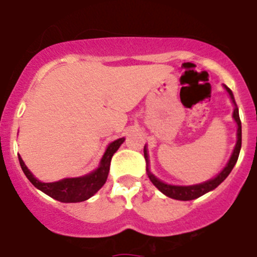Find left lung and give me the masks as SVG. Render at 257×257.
<instances>
[{
	"instance_id": "obj_1",
	"label": "left lung",
	"mask_w": 257,
	"mask_h": 257,
	"mask_svg": "<svg viewBox=\"0 0 257 257\" xmlns=\"http://www.w3.org/2000/svg\"><path fill=\"white\" fill-rule=\"evenodd\" d=\"M225 88H226V91L229 92V95H230L233 103L235 104L234 97H233V94H231L230 88H228L226 86H225ZM233 117H234L235 122H237V124H238L237 144H235L234 152H233V154H231L228 165L225 166V169L222 170V171L217 175L216 178L212 179V180L206 181V183H203V184L192 185V187H175V185H169V184L162 183V181H160L157 178H154L153 175L148 171V176H149V179H151L152 183H153L154 185H156V187L163 193V194H166V196L170 197V198L179 199V201H190V199H196V198H198V197L206 194L207 192H210V190L215 189L217 185H220L222 181L228 178V175L230 174V171L233 170L234 165L237 163L238 156H239V151H240V145H242V126H240L239 113H238L237 106H235L234 112H233ZM144 157H145V161H147V163H148V153H147V149L145 148H144Z\"/></svg>"
}]
</instances>
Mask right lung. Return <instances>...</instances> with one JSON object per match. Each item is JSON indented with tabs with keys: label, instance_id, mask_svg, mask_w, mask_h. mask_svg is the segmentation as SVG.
Masks as SVG:
<instances>
[{
	"label": "right lung",
	"instance_id": "1",
	"mask_svg": "<svg viewBox=\"0 0 257 257\" xmlns=\"http://www.w3.org/2000/svg\"><path fill=\"white\" fill-rule=\"evenodd\" d=\"M124 142V138L118 139L115 142L110 143L108 149L105 151L103 160H101L100 167L96 171L91 172L90 175H86L82 178L76 179H64V180L56 181V183H41L31 174L27 166L24 165L23 160L19 156V162L22 166L23 172L26 174L28 180L35 185L37 189L42 190L45 194L50 196L56 201L65 202V203H76V202H82L92 197L97 190L100 189L105 184L106 178L109 174V167H110V161H112L113 154L117 152L119 145Z\"/></svg>",
	"mask_w": 257,
	"mask_h": 257
}]
</instances>
